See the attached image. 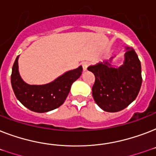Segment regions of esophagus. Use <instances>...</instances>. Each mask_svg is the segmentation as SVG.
<instances>
[{"mask_svg": "<svg viewBox=\"0 0 156 156\" xmlns=\"http://www.w3.org/2000/svg\"><path fill=\"white\" fill-rule=\"evenodd\" d=\"M82 66H83V70L86 71V70H87L88 66H89V63H87V62H83V63L82 64Z\"/></svg>", "mask_w": 156, "mask_h": 156, "instance_id": "obj_1", "label": "esophagus"}]
</instances>
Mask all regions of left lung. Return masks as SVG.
Instances as JSON below:
<instances>
[{"label": "left lung", "mask_w": 156, "mask_h": 156, "mask_svg": "<svg viewBox=\"0 0 156 156\" xmlns=\"http://www.w3.org/2000/svg\"><path fill=\"white\" fill-rule=\"evenodd\" d=\"M87 69L95 78L92 87L94 100L104 111L123 110L138 96L143 78L140 61L132 48H126L125 61L118 68L112 67L109 60Z\"/></svg>", "instance_id": "obj_1"}]
</instances>
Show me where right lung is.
Wrapping results in <instances>:
<instances>
[{"label": "right lung", "mask_w": 156, "mask_h": 156, "mask_svg": "<svg viewBox=\"0 0 156 156\" xmlns=\"http://www.w3.org/2000/svg\"><path fill=\"white\" fill-rule=\"evenodd\" d=\"M18 56H17L11 74V85L19 101L35 112H47L63 104L68 96L71 85L82 74L83 67L68 71L44 85H29L22 79L18 72Z\"/></svg>", "instance_id": "obj_1"}]
</instances>
